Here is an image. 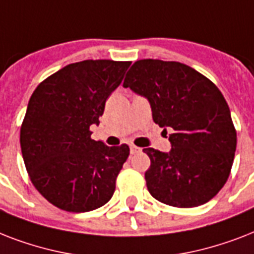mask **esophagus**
I'll return each instance as SVG.
<instances>
[{
  "label": "esophagus",
  "mask_w": 254,
  "mask_h": 254,
  "mask_svg": "<svg viewBox=\"0 0 254 254\" xmlns=\"http://www.w3.org/2000/svg\"><path fill=\"white\" fill-rule=\"evenodd\" d=\"M139 151H141V149H139V147L134 146V145H131V146H130V153H131V154H135V153H139Z\"/></svg>",
  "instance_id": "34e87169"
}]
</instances>
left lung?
<instances>
[{"label": "left lung", "mask_w": 254, "mask_h": 254, "mask_svg": "<svg viewBox=\"0 0 254 254\" xmlns=\"http://www.w3.org/2000/svg\"><path fill=\"white\" fill-rule=\"evenodd\" d=\"M124 87L150 103L153 120L171 129L169 153L143 149L151 196L191 208L211 200L228 179L236 151V130L224 96L212 81L179 62L142 59L127 72Z\"/></svg>", "instance_id": "1"}]
</instances>
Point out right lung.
Here are the masks:
<instances>
[{"instance_id":"right-lung-1","label":"right lung","mask_w":254,"mask_h":254,"mask_svg":"<svg viewBox=\"0 0 254 254\" xmlns=\"http://www.w3.org/2000/svg\"><path fill=\"white\" fill-rule=\"evenodd\" d=\"M130 62L83 61L38 85L21 127L22 157L43 197L68 212H88L111 200L129 146L91 138L105 101Z\"/></svg>"}]
</instances>
